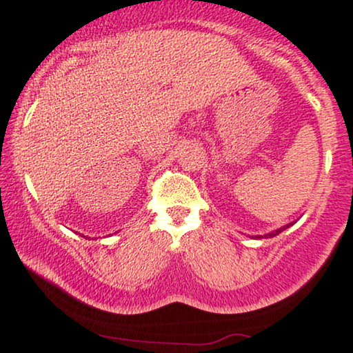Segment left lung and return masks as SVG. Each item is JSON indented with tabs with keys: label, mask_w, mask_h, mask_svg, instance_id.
Returning <instances> with one entry per match:
<instances>
[{
	"label": "left lung",
	"mask_w": 353,
	"mask_h": 353,
	"mask_svg": "<svg viewBox=\"0 0 353 353\" xmlns=\"http://www.w3.org/2000/svg\"><path fill=\"white\" fill-rule=\"evenodd\" d=\"M290 225H294V222H290V224H285V225H282L281 229H275V230H272V232H269V234H265V236H255L257 239H267V237H275V236H279V234L282 232V230H285V229H289Z\"/></svg>",
	"instance_id": "1"
}]
</instances>
